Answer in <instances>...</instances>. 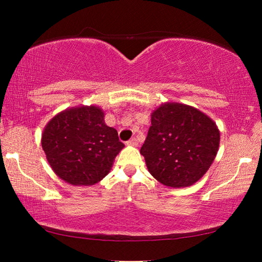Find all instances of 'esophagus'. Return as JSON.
Returning <instances> with one entry per match:
<instances>
[{
  "label": "esophagus",
  "mask_w": 262,
  "mask_h": 262,
  "mask_svg": "<svg viewBox=\"0 0 262 262\" xmlns=\"http://www.w3.org/2000/svg\"><path fill=\"white\" fill-rule=\"evenodd\" d=\"M127 145H132V147H137L139 145V141H137L136 137H133L129 141H127Z\"/></svg>",
  "instance_id": "1"
}]
</instances>
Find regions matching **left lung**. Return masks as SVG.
<instances>
[{"label":"left lung","mask_w":262,"mask_h":262,"mask_svg":"<svg viewBox=\"0 0 262 262\" xmlns=\"http://www.w3.org/2000/svg\"><path fill=\"white\" fill-rule=\"evenodd\" d=\"M220 130L201 111L166 103L154 111L151 126L140 152L150 173L168 187L196 183L219 151Z\"/></svg>","instance_id":"obj_1"}]
</instances>
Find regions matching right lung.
Instances as JSON below:
<instances>
[{
    "instance_id": "add662e5",
    "label": "right lung",
    "mask_w": 262,
    "mask_h": 262,
    "mask_svg": "<svg viewBox=\"0 0 262 262\" xmlns=\"http://www.w3.org/2000/svg\"><path fill=\"white\" fill-rule=\"evenodd\" d=\"M41 147L53 171L72 185L90 186L108 173L125 147L97 106L66 110L47 123Z\"/></svg>"
}]
</instances>
